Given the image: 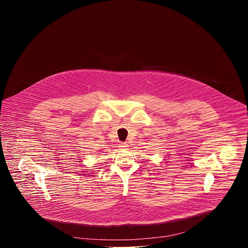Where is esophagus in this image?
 <instances>
[{
  "instance_id": "obj_1",
  "label": "esophagus",
  "mask_w": 248,
  "mask_h": 248,
  "mask_svg": "<svg viewBox=\"0 0 248 248\" xmlns=\"http://www.w3.org/2000/svg\"><path fill=\"white\" fill-rule=\"evenodd\" d=\"M119 147H120L121 149H125V148H127V147H128V144H127L126 142H122V143H120V144H119Z\"/></svg>"
}]
</instances>
